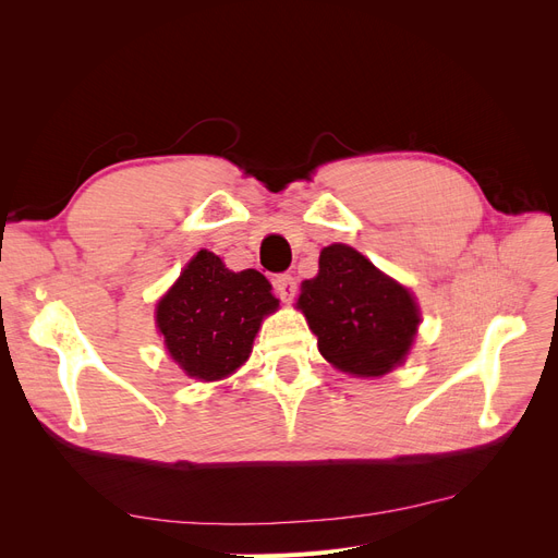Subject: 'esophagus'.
Here are the masks:
<instances>
[{
	"label": "esophagus",
	"mask_w": 558,
	"mask_h": 558,
	"mask_svg": "<svg viewBox=\"0 0 558 558\" xmlns=\"http://www.w3.org/2000/svg\"><path fill=\"white\" fill-rule=\"evenodd\" d=\"M275 293L281 298V300H293V295H295V277H291V275H277L275 277Z\"/></svg>",
	"instance_id": "1"
}]
</instances>
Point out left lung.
Wrapping results in <instances>:
<instances>
[{"instance_id": "8db88e82", "label": "left lung", "mask_w": 558, "mask_h": 558, "mask_svg": "<svg viewBox=\"0 0 558 558\" xmlns=\"http://www.w3.org/2000/svg\"><path fill=\"white\" fill-rule=\"evenodd\" d=\"M298 307L318 337L320 356L359 377L400 365L421 320L410 291L347 244L320 251L318 275L302 283Z\"/></svg>"}]
</instances>
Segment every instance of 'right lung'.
Listing matches in <instances>:
<instances>
[{"label":"right lung","instance_id":"1","mask_svg":"<svg viewBox=\"0 0 558 558\" xmlns=\"http://www.w3.org/2000/svg\"><path fill=\"white\" fill-rule=\"evenodd\" d=\"M269 291L256 269L230 272L216 253L199 251L158 302L156 320L170 356L189 377H228L248 359L263 316L279 307Z\"/></svg>","mask_w":558,"mask_h":558}]
</instances>
